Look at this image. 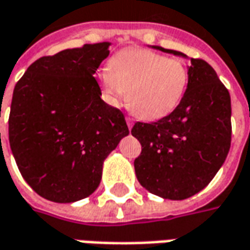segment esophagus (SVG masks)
<instances>
[{"label":"esophagus","instance_id":"esophagus-1","mask_svg":"<svg viewBox=\"0 0 250 250\" xmlns=\"http://www.w3.org/2000/svg\"><path fill=\"white\" fill-rule=\"evenodd\" d=\"M126 125H128L129 129H132V126H133V118H130V117H126Z\"/></svg>","mask_w":250,"mask_h":250}]
</instances>
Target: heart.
Instances as JSON below:
<instances>
[{
	"label": "heart",
	"mask_w": 250,
	"mask_h": 250,
	"mask_svg": "<svg viewBox=\"0 0 250 250\" xmlns=\"http://www.w3.org/2000/svg\"><path fill=\"white\" fill-rule=\"evenodd\" d=\"M188 78L190 70L183 59L133 48L110 59L108 68L100 74V85L111 104H120L126 92L129 110L139 118L155 121L179 105Z\"/></svg>",
	"instance_id": "obj_1"
}]
</instances>
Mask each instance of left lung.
<instances>
[{
    "mask_svg": "<svg viewBox=\"0 0 250 250\" xmlns=\"http://www.w3.org/2000/svg\"><path fill=\"white\" fill-rule=\"evenodd\" d=\"M154 49L187 58L162 46ZM188 85L172 113L132 128L142 145L135 160L139 183L165 199H186L205 188L222 168L231 146V99L213 67L192 59Z\"/></svg>",
    "mask_w": 250,
    "mask_h": 250,
    "instance_id": "left-lung-1",
    "label": "left lung"
}]
</instances>
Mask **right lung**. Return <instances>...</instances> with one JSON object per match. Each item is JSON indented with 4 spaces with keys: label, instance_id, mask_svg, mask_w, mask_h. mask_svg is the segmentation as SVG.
Returning <instances> with one entry per match:
<instances>
[{
    "label": "right lung",
    "instance_id": "1",
    "mask_svg": "<svg viewBox=\"0 0 250 250\" xmlns=\"http://www.w3.org/2000/svg\"><path fill=\"white\" fill-rule=\"evenodd\" d=\"M110 42L86 43L35 60L12 96L9 145L23 179L59 204L89 197L103 162L129 129L104 103L93 77Z\"/></svg>",
    "mask_w": 250,
    "mask_h": 250
}]
</instances>
